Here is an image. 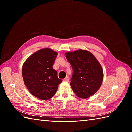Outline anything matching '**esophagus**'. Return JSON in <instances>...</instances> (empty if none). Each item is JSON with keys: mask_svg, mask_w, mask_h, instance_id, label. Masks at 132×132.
Here are the masks:
<instances>
[{"mask_svg": "<svg viewBox=\"0 0 132 132\" xmlns=\"http://www.w3.org/2000/svg\"><path fill=\"white\" fill-rule=\"evenodd\" d=\"M63 81H65V82H68L69 81V79L68 77H66L64 79H63Z\"/></svg>", "mask_w": 132, "mask_h": 132, "instance_id": "34e87169", "label": "esophagus"}]
</instances>
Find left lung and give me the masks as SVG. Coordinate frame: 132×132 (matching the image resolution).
<instances>
[{
    "label": "left lung",
    "instance_id": "1",
    "mask_svg": "<svg viewBox=\"0 0 132 132\" xmlns=\"http://www.w3.org/2000/svg\"><path fill=\"white\" fill-rule=\"evenodd\" d=\"M73 68L70 85L76 95L87 98L100 87L103 79L102 67L97 59L89 51L80 49L65 53Z\"/></svg>",
    "mask_w": 132,
    "mask_h": 132
}]
</instances>
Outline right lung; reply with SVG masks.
<instances>
[{"label":"right lung","mask_w":132,"mask_h":132,"mask_svg":"<svg viewBox=\"0 0 132 132\" xmlns=\"http://www.w3.org/2000/svg\"><path fill=\"white\" fill-rule=\"evenodd\" d=\"M57 55V52L46 48L36 52L23 63L22 75L25 85L38 98L47 100L52 97L62 81L53 68Z\"/></svg>","instance_id":"1"}]
</instances>
